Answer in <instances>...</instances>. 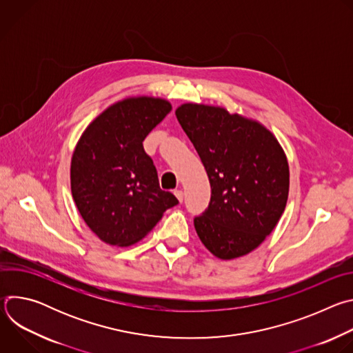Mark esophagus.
<instances>
[{
	"label": "esophagus",
	"mask_w": 353,
	"mask_h": 353,
	"mask_svg": "<svg viewBox=\"0 0 353 353\" xmlns=\"http://www.w3.org/2000/svg\"><path fill=\"white\" fill-rule=\"evenodd\" d=\"M174 195L177 196V199L180 201V203H183V199H184V192H183L181 190H176V191H174Z\"/></svg>",
	"instance_id": "1"
}]
</instances>
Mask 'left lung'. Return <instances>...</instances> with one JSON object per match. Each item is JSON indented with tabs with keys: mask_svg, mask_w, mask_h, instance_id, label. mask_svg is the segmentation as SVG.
<instances>
[{
	"mask_svg": "<svg viewBox=\"0 0 353 353\" xmlns=\"http://www.w3.org/2000/svg\"><path fill=\"white\" fill-rule=\"evenodd\" d=\"M176 117L203 162L211 201L194 218L196 234L221 260L251 253L274 230L289 194V165L261 123L219 106L184 103Z\"/></svg>",
	"mask_w": 353,
	"mask_h": 353,
	"instance_id": "8db88e82",
	"label": "left lung"
}]
</instances>
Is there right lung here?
Here are the masks:
<instances>
[{"mask_svg": "<svg viewBox=\"0 0 353 353\" xmlns=\"http://www.w3.org/2000/svg\"><path fill=\"white\" fill-rule=\"evenodd\" d=\"M172 110L165 99L134 96L100 113L81 135L71 159L75 205L102 241L127 247L145 237L179 204L159 187L143 139Z\"/></svg>", "mask_w": 353, "mask_h": 353, "instance_id": "1", "label": "right lung"}]
</instances>
